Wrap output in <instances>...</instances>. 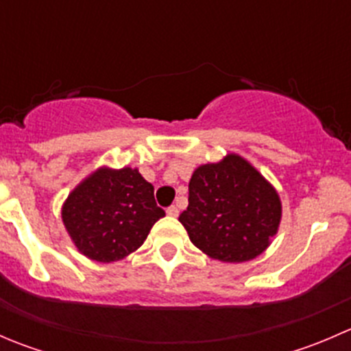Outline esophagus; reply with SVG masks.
Returning <instances> with one entry per match:
<instances>
[{
  "instance_id": "esophagus-1",
  "label": "esophagus",
  "mask_w": 351,
  "mask_h": 351,
  "mask_svg": "<svg viewBox=\"0 0 351 351\" xmlns=\"http://www.w3.org/2000/svg\"><path fill=\"white\" fill-rule=\"evenodd\" d=\"M166 214H168L169 217H176V215L180 214V210H178V207H176V205H171V207L166 208Z\"/></svg>"
}]
</instances>
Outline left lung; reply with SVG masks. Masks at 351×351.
Instances as JSON below:
<instances>
[{
	"mask_svg": "<svg viewBox=\"0 0 351 351\" xmlns=\"http://www.w3.org/2000/svg\"><path fill=\"white\" fill-rule=\"evenodd\" d=\"M280 219L278 193L238 154L198 166L189 183V207L180 214L190 241L226 263L263 253Z\"/></svg>",
	"mask_w": 351,
	"mask_h": 351,
	"instance_id": "obj_1",
	"label": "left lung"
}]
</instances>
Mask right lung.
Segmentation results:
<instances>
[{"label":"right lung","instance_id":"add662e5","mask_svg":"<svg viewBox=\"0 0 351 351\" xmlns=\"http://www.w3.org/2000/svg\"><path fill=\"white\" fill-rule=\"evenodd\" d=\"M165 210L154 186L137 169L100 168L81 182L62 205L64 222L77 250L110 263L136 251Z\"/></svg>","mask_w":351,"mask_h":351}]
</instances>
